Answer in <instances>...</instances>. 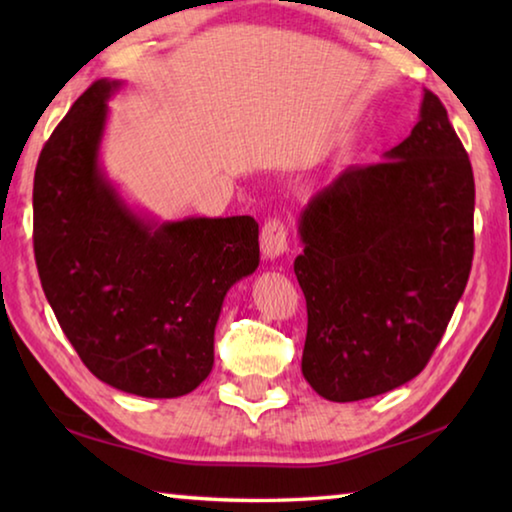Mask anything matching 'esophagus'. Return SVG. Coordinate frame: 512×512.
Wrapping results in <instances>:
<instances>
[{"label": "esophagus", "mask_w": 512, "mask_h": 512, "mask_svg": "<svg viewBox=\"0 0 512 512\" xmlns=\"http://www.w3.org/2000/svg\"><path fill=\"white\" fill-rule=\"evenodd\" d=\"M259 246L266 259H277L287 253L289 246V228L280 219H268L262 225V235H259Z\"/></svg>", "instance_id": "obj_1"}]
</instances>
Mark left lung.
Returning a JSON list of instances; mask_svg holds the SVG:
<instances>
[{
  "label": "left lung",
  "instance_id": "left-lung-1",
  "mask_svg": "<svg viewBox=\"0 0 512 512\" xmlns=\"http://www.w3.org/2000/svg\"><path fill=\"white\" fill-rule=\"evenodd\" d=\"M384 162L350 167L300 214L293 271L307 300L302 375L357 402L420 375L474 257V173L436 94Z\"/></svg>",
  "mask_w": 512,
  "mask_h": 512
}]
</instances>
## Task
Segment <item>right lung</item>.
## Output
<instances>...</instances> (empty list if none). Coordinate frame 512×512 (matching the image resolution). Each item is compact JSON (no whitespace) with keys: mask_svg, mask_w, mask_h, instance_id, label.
I'll return each mask as SVG.
<instances>
[{"mask_svg":"<svg viewBox=\"0 0 512 512\" xmlns=\"http://www.w3.org/2000/svg\"><path fill=\"white\" fill-rule=\"evenodd\" d=\"M117 88L92 83L42 146L33 253L58 325L94 377L140 397H180L210 375L225 293L259 266V225L155 223L121 201L99 167Z\"/></svg>","mask_w":512,"mask_h":512,"instance_id":"right-lung-1","label":"right lung"}]
</instances>
